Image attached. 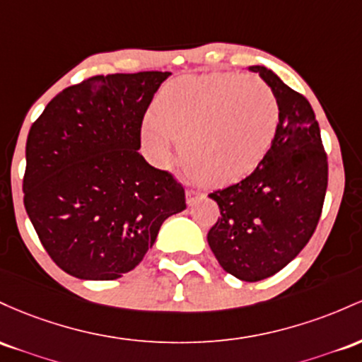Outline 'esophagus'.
Returning <instances> with one entry per match:
<instances>
[{
    "instance_id": "obj_1",
    "label": "esophagus",
    "mask_w": 362,
    "mask_h": 362,
    "mask_svg": "<svg viewBox=\"0 0 362 362\" xmlns=\"http://www.w3.org/2000/svg\"><path fill=\"white\" fill-rule=\"evenodd\" d=\"M203 197H205V194L200 192H194V189H186V203H188L189 206L194 205V202L202 200Z\"/></svg>"
}]
</instances>
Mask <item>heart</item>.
<instances>
[{
  "label": "heart",
  "instance_id": "1",
  "mask_svg": "<svg viewBox=\"0 0 362 362\" xmlns=\"http://www.w3.org/2000/svg\"><path fill=\"white\" fill-rule=\"evenodd\" d=\"M279 119L274 92L255 76H181L162 90L141 135L159 164L170 160L177 140L198 181L229 185L265 159Z\"/></svg>",
  "mask_w": 362,
  "mask_h": 362
}]
</instances>
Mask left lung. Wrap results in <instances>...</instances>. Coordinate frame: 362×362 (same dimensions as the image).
<instances>
[{"label":"left lung","mask_w":362,"mask_h":362,"mask_svg":"<svg viewBox=\"0 0 362 362\" xmlns=\"http://www.w3.org/2000/svg\"><path fill=\"white\" fill-rule=\"evenodd\" d=\"M274 92L280 119L258 168L235 185L210 193L221 218L206 241L235 279L272 277L301 253L315 233L327 193L328 164L318 121L301 93L267 66H247Z\"/></svg>","instance_id":"left-lung-1"}]
</instances>
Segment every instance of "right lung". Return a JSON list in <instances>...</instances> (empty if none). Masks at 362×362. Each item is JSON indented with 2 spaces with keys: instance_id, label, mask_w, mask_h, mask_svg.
<instances>
[{
  "instance_id": "right-lung-1",
  "label": "right lung",
  "mask_w": 362,
  "mask_h": 362,
  "mask_svg": "<svg viewBox=\"0 0 362 362\" xmlns=\"http://www.w3.org/2000/svg\"><path fill=\"white\" fill-rule=\"evenodd\" d=\"M169 71L92 76L59 92L27 136L23 203L52 262L83 280H115L186 209L185 189L144 159L140 129Z\"/></svg>"
}]
</instances>
